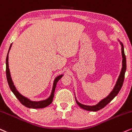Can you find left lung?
Wrapping results in <instances>:
<instances>
[{
  "mask_svg": "<svg viewBox=\"0 0 132 132\" xmlns=\"http://www.w3.org/2000/svg\"><path fill=\"white\" fill-rule=\"evenodd\" d=\"M118 41L120 42V45H121V50H122V67L121 69V71H120V74L119 76L118 79H117L116 83V85L113 89L111 92H110V93L106 96V98H103V100L100 101L99 103H97L95 105L93 106H89V105H85V104H82V103H79L78 101L77 100V98H76L75 96V99L76 101V103L78 105L80 106V108L82 109H85V110L89 111H99L100 109L103 108L104 106H106L109 103H110L112 100L114 99V97H115L116 95L118 94V93L121 89L122 85H123V80H124V77H125V71H126V57H125V53H124V48H123V45L122 44L121 41L119 40ZM75 95V93H74Z\"/></svg>",
  "mask_w": 132,
  "mask_h": 132,
  "instance_id": "obj_1",
  "label": "left lung"
}]
</instances>
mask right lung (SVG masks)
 <instances>
[{
  "mask_svg": "<svg viewBox=\"0 0 132 132\" xmlns=\"http://www.w3.org/2000/svg\"><path fill=\"white\" fill-rule=\"evenodd\" d=\"M12 44H11L10 46V48H9V52H8L7 58H6V75H7V79L8 84H9V87H10V90H12V92L13 93V94L15 95V96L18 98V100L20 101V103L24 106H25L27 108H33V109H39V108H44L47 107L50 105L51 103L53 101V99L54 97V93H55V88H56V86L57 82H58V80L63 77V74L58 76V77H56L55 79L53 84V87H52V92H51V95L50 96L47 98V99L44 100H41L39 101H32L31 100H29V98H28L26 96H24L23 95H22L21 93L19 92L18 90H16L15 85H14L13 82L12 77H11L10 72V69H9V53L10 52V50L12 47Z\"/></svg>",
  "mask_w": 132,
  "mask_h": 132,
  "instance_id": "1",
  "label": "right lung"
}]
</instances>
